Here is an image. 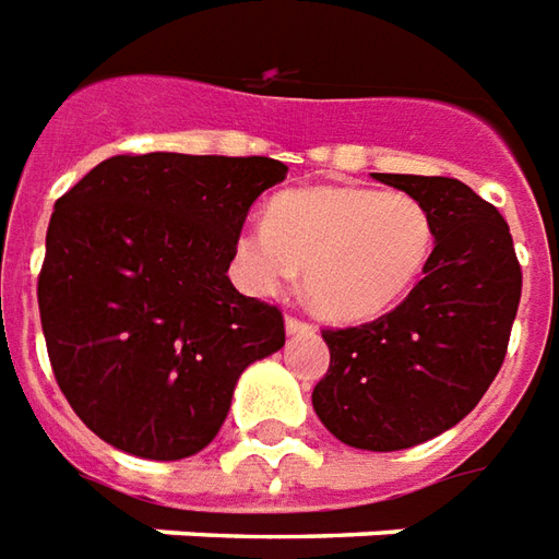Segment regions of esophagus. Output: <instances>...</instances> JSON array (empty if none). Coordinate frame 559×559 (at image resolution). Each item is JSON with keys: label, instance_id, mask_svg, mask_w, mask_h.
<instances>
[{"label": "esophagus", "instance_id": "34e87169", "mask_svg": "<svg viewBox=\"0 0 559 559\" xmlns=\"http://www.w3.org/2000/svg\"><path fill=\"white\" fill-rule=\"evenodd\" d=\"M312 324L304 322V319H295V316H286V334L298 336V334H310Z\"/></svg>", "mask_w": 559, "mask_h": 559}]
</instances>
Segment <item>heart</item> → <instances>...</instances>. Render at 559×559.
<instances>
[{"instance_id":"b5f03b06","label":"heart","mask_w":559,"mask_h":559,"mask_svg":"<svg viewBox=\"0 0 559 559\" xmlns=\"http://www.w3.org/2000/svg\"><path fill=\"white\" fill-rule=\"evenodd\" d=\"M433 247V216L418 198L319 186L276 198L271 223H249L237 237V267L259 295L288 288L304 267L312 310L367 322L418 286Z\"/></svg>"}]
</instances>
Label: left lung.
Wrapping results in <instances>:
<instances>
[{
	"label": "left lung",
	"mask_w": 559,
	"mask_h": 559,
	"mask_svg": "<svg viewBox=\"0 0 559 559\" xmlns=\"http://www.w3.org/2000/svg\"><path fill=\"white\" fill-rule=\"evenodd\" d=\"M418 198L437 228L425 276L376 322L322 331L331 367L312 409L352 449L400 451L445 433L500 373L521 264L500 210L451 177L376 174Z\"/></svg>",
	"instance_id": "8db88e82"
}]
</instances>
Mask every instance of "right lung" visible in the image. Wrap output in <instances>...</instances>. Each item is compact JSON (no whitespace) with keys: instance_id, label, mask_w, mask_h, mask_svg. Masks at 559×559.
Returning a JSON list of instances; mask_svg holds the SVG:
<instances>
[{"instance_id":"obj_1","label":"right lung","mask_w":559,"mask_h":559,"mask_svg":"<svg viewBox=\"0 0 559 559\" xmlns=\"http://www.w3.org/2000/svg\"><path fill=\"white\" fill-rule=\"evenodd\" d=\"M286 174L264 156H114L57 201L41 331L71 409L108 445L192 457L240 373L283 349V312L240 295L228 264L249 207Z\"/></svg>"}]
</instances>
